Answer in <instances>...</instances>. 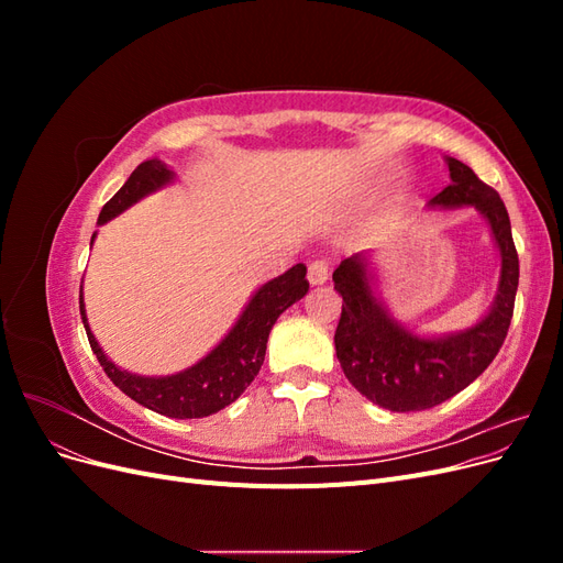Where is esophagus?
<instances>
[{
	"mask_svg": "<svg viewBox=\"0 0 563 563\" xmlns=\"http://www.w3.org/2000/svg\"><path fill=\"white\" fill-rule=\"evenodd\" d=\"M308 282L312 286H321L329 282V263L327 261H314L308 267Z\"/></svg>",
	"mask_w": 563,
	"mask_h": 563,
	"instance_id": "34e87169",
	"label": "esophagus"
}]
</instances>
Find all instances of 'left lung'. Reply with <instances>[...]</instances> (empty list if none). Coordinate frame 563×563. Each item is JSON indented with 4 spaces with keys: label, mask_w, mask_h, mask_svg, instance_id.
<instances>
[{
    "label": "left lung",
    "mask_w": 563,
    "mask_h": 563,
    "mask_svg": "<svg viewBox=\"0 0 563 563\" xmlns=\"http://www.w3.org/2000/svg\"><path fill=\"white\" fill-rule=\"evenodd\" d=\"M444 159L451 183L428 209L472 207L486 220L500 258L498 291L488 310L467 329L418 333L387 308L376 255L354 253L333 272V288L343 296L333 338L338 362L356 391L395 413L432 408L479 378L503 347L515 312L519 258L505 203L467 164Z\"/></svg>",
    "instance_id": "left-lung-1"
}]
</instances>
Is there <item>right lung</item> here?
Wrapping results in <instances>:
<instances>
[{"label":"right lung","instance_id":"obj_1","mask_svg":"<svg viewBox=\"0 0 563 563\" xmlns=\"http://www.w3.org/2000/svg\"><path fill=\"white\" fill-rule=\"evenodd\" d=\"M174 183L176 172H172L162 159L143 162L100 211L98 225H106L108 220L124 213L133 203ZM96 234L98 232L91 236V246L96 242ZM305 275H308V267L298 263L291 269H286L284 275L261 284L246 300L244 310L236 317L230 331L218 340V345H213V350L203 354L199 362L172 373V376H141V373H131L110 360L89 327L87 305H84V284L79 286V312L96 360L126 397L166 418H207L240 399L251 380L258 376L265 362L272 327H275L282 312L308 294L310 284Z\"/></svg>","mask_w":563,"mask_h":563}]
</instances>
